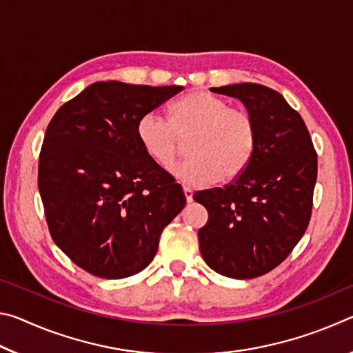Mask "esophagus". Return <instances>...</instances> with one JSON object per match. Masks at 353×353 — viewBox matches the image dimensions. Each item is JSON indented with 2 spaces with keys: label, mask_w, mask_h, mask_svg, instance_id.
Instances as JSON below:
<instances>
[{
  "label": "esophagus",
  "mask_w": 353,
  "mask_h": 353,
  "mask_svg": "<svg viewBox=\"0 0 353 353\" xmlns=\"http://www.w3.org/2000/svg\"><path fill=\"white\" fill-rule=\"evenodd\" d=\"M183 194H185V199H187V202L193 201V190H191V188L183 187Z\"/></svg>",
  "instance_id": "esophagus-1"
}]
</instances>
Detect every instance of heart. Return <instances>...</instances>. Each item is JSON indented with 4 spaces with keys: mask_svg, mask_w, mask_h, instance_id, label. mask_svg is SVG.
Returning a JSON list of instances; mask_svg holds the SVG:
<instances>
[{
    "mask_svg": "<svg viewBox=\"0 0 353 353\" xmlns=\"http://www.w3.org/2000/svg\"><path fill=\"white\" fill-rule=\"evenodd\" d=\"M191 135L187 162L171 174L188 185L234 181L248 168L256 148V124L250 113L230 109L225 99L191 90L168 107V119L146 112L137 123V139L149 159L162 168L174 163L181 140Z\"/></svg>",
    "mask_w": 353,
    "mask_h": 353,
    "instance_id": "obj_1",
    "label": "heart"
}]
</instances>
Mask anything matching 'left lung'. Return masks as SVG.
<instances>
[{"label": "left lung", "mask_w": 353, "mask_h": 353, "mask_svg": "<svg viewBox=\"0 0 353 353\" xmlns=\"http://www.w3.org/2000/svg\"><path fill=\"white\" fill-rule=\"evenodd\" d=\"M210 90L241 101L256 124V148L235 182L194 193L208 212L201 254L221 276L254 279L279 266L305 234L318 157L302 117L276 90L250 82Z\"/></svg>", "instance_id": "left-lung-1"}]
</instances>
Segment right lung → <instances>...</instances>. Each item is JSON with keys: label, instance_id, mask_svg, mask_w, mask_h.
<instances>
[{"label": "right lung", "instance_id": "1", "mask_svg": "<svg viewBox=\"0 0 353 353\" xmlns=\"http://www.w3.org/2000/svg\"><path fill=\"white\" fill-rule=\"evenodd\" d=\"M182 88L94 82L48 124L39 162L46 223L57 246L93 276L145 270L185 207L181 185L137 139L139 119Z\"/></svg>", "mask_w": 353, "mask_h": 353}]
</instances>
